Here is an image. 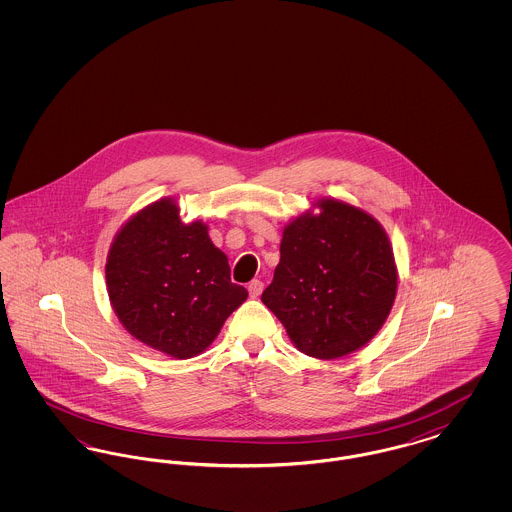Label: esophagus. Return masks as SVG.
Wrapping results in <instances>:
<instances>
[{
	"label": "esophagus",
	"mask_w": 512,
	"mask_h": 512,
	"mask_svg": "<svg viewBox=\"0 0 512 512\" xmlns=\"http://www.w3.org/2000/svg\"><path fill=\"white\" fill-rule=\"evenodd\" d=\"M263 282L261 280H251L249 282V286H247V290H249V295L253 297V299H257L261 293H263Z\"/></svg>",
	"instance_id": "1"
}]
</instances>
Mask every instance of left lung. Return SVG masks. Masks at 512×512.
<instances>
[{
    "instance_id": "left-lung-1",
    "label": "left lung",
    "mask_w": 512,
    "mask_h": 512,
    "mask_svg": "<svg viewBox=\"0 0 512 512\" xmlns=\"http://www.w3.org/2000/svg\"><path fill=\"white\" fill-rule=\"evenodd\" d=\"M318 213L286 224L280 263L261 301L293 345L315 359H340L372 340L390 315L397 267L382 224L363 209L322 197Z\"/></svg>"
}]
</instances>
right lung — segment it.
<instances>
[{"label": "right lung", "mask_w": 512, "mask_h": 512, "mask_svg": "<svg viewBox=\"0 0 512 512\" xmlns=\"http://www.w3.org/2000/svg\"><path fill=\"white\" fill-rule=\"evenodd\" d=\"M115 315L134 338L174 359L203 353L245 299L205 222H182L163 197L122 224L105 265Z\"/></svg>", "instance_id": "1"}]
</instances>
